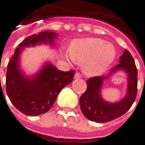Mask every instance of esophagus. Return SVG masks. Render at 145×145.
Returning <instances> with one entry per match:
<instances>
[{"mask_svg": "<svg viewBox=\"0 0 145 145\" xmlns=\"http://www.w3.org/2000/svg\"><path fill=\"white\" fill-rule=\"evenodd\" d=\"M80 78H82V75H81V74H79V73H75V74H74V79H78Z\"/></svg>", "mask_w": 145, "mask_h": 145, "instance_id": "34e87169", "label": "esophagus"}]
</instances>
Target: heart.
<instances>
[{
  "label": "heart",
  "mask_w": 145,
  "mask_h": 145,
  "mask_svg": "<svg viewBox=\"0 0 145 145\" xmlns=\"http://www.w3.org/2000/svg\"><path fill=\"white\" fill-rule=\"evenodd\" d=\"M66 56L76 63H84L85 74L95 76L104 72L115 60L116 49L102 39H80L71 42Z\"/></svg>",
  "instance_id": "b5f03b06"
}]
</instances>
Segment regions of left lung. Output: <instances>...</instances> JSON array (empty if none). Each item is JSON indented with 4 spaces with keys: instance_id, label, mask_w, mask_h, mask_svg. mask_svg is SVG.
I'll use <instances>...</instances> for the list:
<instances>
[{
    "instance_id": "obj_1",
    "label": "left lung",
    "mask_w": 145,
    "mask_h": 145,
    "mask_svg": "<svg viewBox=\"0 0 145 145\" xmlns=\"http://www.w3.org/2000/svg\"><path fill=\"white\" fill-rule=\"evenodd\" d=\"M120 63L114 67L108 76H96L87 80V89L80 98V106L85 117L91 121L106 123L118 118L127 112L137 96V70L134 60L127 50L120 58ZM118 69L126 71L128 76V94L120 102L109 104L101 97L103 81Z\"/></svg>"
}]
</instances>
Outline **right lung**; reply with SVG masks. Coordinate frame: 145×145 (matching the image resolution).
<instances>
[{"label":"right lung","mask_w":145,"mask_h":145,"mask_svg":"<svg viewBox=\"0 0 145 145\" xmlns=\"http://www.w3.org/2000/svg\"><path fill=\"white\" fill-rule=\"evenodd\" d=\"M56 37V33L51 32L28 36L18 45L9 60L6 92L14 107L25 115L38 116L48 112L60 91L72 82L74 71H62L51 63H46L33 78L25 77L19 68V55L23 47L34 46L41 42L53 45Z\"/></svg>","instance_id":"obj_1"}]
</instances>
